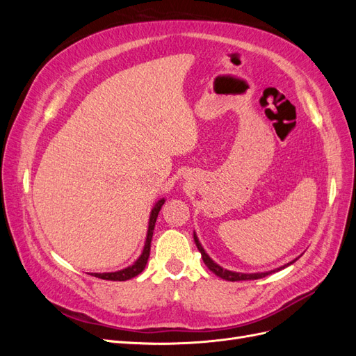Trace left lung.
<instances>
[{
  "label": "left lung",
  "mask_w": 356,
  "mask_h": 356,
  "mask_svg": "<svg viewBox=\"0 0 356 356\" xmlns=\"http://www.w3.org/2000/svg\"><path fill=\"white\" fill-rule=\"evenodd\" d=\"M193 236H195V242H196L197 250H199V251H200V254H202L203 263L208 266V268H209V270H211L212 273H215V275H217L218 277L225 279V281H230V282H238V281H254V279H261V277H264V276H267V275H270V273H275V272L282 270V268H285V267L291 266V264L296 263V261L298 260V257H297L296 260L289 261V263H286V264H284V266H281V267H277V268H273V270H268V272H258V273H241V272H233V270H227V268H222L220 264H217V263H215V261L212 260V258L207 254V251L203 250V246H202V243H200V241H199V238H197L196 232L193 233Z\"/></svg>",
  "instance_id": "left-lung-1"
}]
</instances>
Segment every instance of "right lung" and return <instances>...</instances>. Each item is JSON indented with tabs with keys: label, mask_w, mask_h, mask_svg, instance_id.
<instances>
[{
	"label": "right lung",
	"mask_w": 356,
	"mask_h": 356,
	"mask_svg": "<svg viewBox=\"0 0 356 356\" xmlns=\"http://www.w3.org/2000/svg\"><path fill=\"white\" fill-rule=\"evenodd\" d=\"M165 203V197H161L160 200L156 202V204L153 207L152 212H149V220H148V230H147V238H145V243H144V250L141 252V255L138 257V260L126 268H122V270L117 272H108V273H92V276L99 277V279H105V281H127V279H132L135 276H138L141 273L148 261L149 257V248H152V239H153V232H154V225H156V220L157 215L163 207Z\"/></svg>",
	"instance_id": "right-lung-1"
}]
</instances>
